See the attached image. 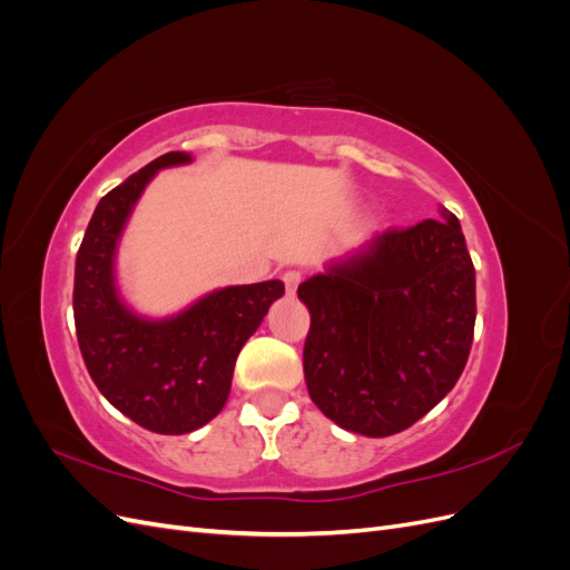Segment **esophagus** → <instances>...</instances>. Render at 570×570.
I'll use <instances>...</instances> for the list:
<instances>
[{
	"instance_id": "34e87169",
	"label": "esophagus",
	"mask_w": 570,
	"mask_h": 570,
	"mask_svg": "<svg viewBox=\"0 0 570 570\" xmlns=\"http://www.w3.org/2000/svg\"><path fill=\"white\" fill-rule=\"evenodd\" d=\"M283 283H285V292L292 297V295H295V292H297V285L302 283V273H299V271H287V273L283 275Z\"/></svg>"
}]
</instances>
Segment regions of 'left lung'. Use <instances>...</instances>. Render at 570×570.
<instances>
[{"label": "left lung", "mask_w": 570, "mask_h": 570, "mask_svg": "<svg viewBox=\"0 0 570 570\" xmlns=\"http://www.w3.org/2000/svg\"><path fill=\"white\" fill-rule=\"evenodd\" d=\"M297 295L312 314L308 396L350 433H402L444 400L469 361L475 268L444 206L438 220L371 237Z\"/></svg>", "instance_id": "obj_1"}]
</instances>
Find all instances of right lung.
I'll list each match as a JSON object with an SVG mask.
<instances>
[{
	"label": "right lung",
	"instance_id": "obj_1",
	"mask_svg": "<svg viewBox=\"0 0 570 570\" xmlns=\"http://www.w3.org/2000/svg\"><path fill=\"white\" fill-rule=\"evenodd\" d=\"M193 157L168 151L99 199L76 256L73 316L88 373L107 402L159 435H185L226 406L239 350L268 306L285 295L281 281L209 292L166 318L140 316L120 297L116 252L149 180Z\"/></svg>",
	"mask_w": 570,
	"mask_h": 570
}]
</instances>
